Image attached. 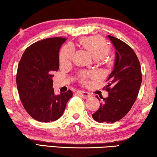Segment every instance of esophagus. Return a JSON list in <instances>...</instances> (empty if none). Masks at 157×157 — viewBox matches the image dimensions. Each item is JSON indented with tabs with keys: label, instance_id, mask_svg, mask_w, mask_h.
<instances>
[{
	"label": "esophagus",
	"instance_id": "1",
	"mask_svg": "<svg viewBox=\"0 0 157 157\" xmlns=\"http://www.w3.org/2000/svg\"><path fill=\"white\" fill-rule=\"evenodd\" d=\"M77 93H78V94L80 95L81 97L84 98V99H87V98H89L91 96V95L89 93L84 91H80V90H79V91H78V92Z\"/></svg>",
	"mask_w": 157,
	"mask_h": 157
}]
</instances>
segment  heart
<instances>
[{
    "mask_svg": "<svg viewBox=\"0 0 157 157\" xmlns=\"http://www.w3.org/2000/svg\"><path fill=\"white\" fill-rule=\"evenodd\" d=\"M81 44L91 53L94 59H101L107 55L110 48L108 44L102 38L98 36L84 37L80 40ZM75 53V48L72 44H68L61 50L59 59L62 63H66L71 62ZM95 76L94 72H82L80 75V80L86 82V79Z\"/></svg>",
    "mask_w": 157,
    "mask_h": 157,
    "instance_id": "b5f03b06",
    "label": "heart"
}]
</instances>
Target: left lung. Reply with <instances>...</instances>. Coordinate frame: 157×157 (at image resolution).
I'll return each instance as SVG.
<instances>
[{
  "instance_id": "1",
  "label": "left lung",
  "mask_w": 157,
  "mask_h": 157,
  "mask_svg": "<svg viewBox=\"0 0 157 157\" xmlns=\"http://www.w3.org/2000/svg\"><path fill=\"white\" fill-rule=\"evenodd\" d=\"M116 51L112 72L107 81L105 90L109 92L100 107L92 114L98 123H115L123 118L136 101L142 82L139 59L132 48L120 39L108 35ZM96 97L98 98V95Z\"/></svg>"
}]
</instances>
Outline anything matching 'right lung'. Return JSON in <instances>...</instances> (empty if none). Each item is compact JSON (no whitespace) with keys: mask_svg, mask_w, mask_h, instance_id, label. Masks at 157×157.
Segmentation results:
<instances>
[{"mask_svg":"<svg viewBox=\"0 0 157 157\" xmlns=\"http://www.w3.org/2000/svg\"><path fill=\"white\" fill-rule=\"evenodd\" d=\"M66 39L48 38L26 48L18 63L17 85L23 107L37 121L48 123L59 119L73 92L55 95L53 71L59 69L60 47Z\"/></svg>","mask_w":157,"mask_h":157,"instance_id":"right-lung-1","label":"right lung"}]
</instances>
